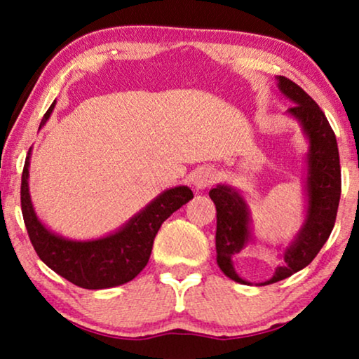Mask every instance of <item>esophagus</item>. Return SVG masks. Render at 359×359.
<instances>
[{
	"label": "esophagus",
	"instance_id": "esophagus-1",
	"mask_svg": "<svg viewBox=\"0 0 359 359\" xmlns=\"http://www.w3.org/2000/svg\"><path fill=\"white\" fill-rule=\"evenodd\" d=\"M217 178V175H215V171L212 168H201L198 173L194 175L193 178V184L196 186L198 189H204L210 186Z\"/></svg>",
	"mask_w": 359,
	"mask_h": 359
}]
</instances>
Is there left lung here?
Instances as JSON below:
<instances>
[{
	"label": "left lung",
	"instance_id": "8db88e82",
	"mask_svg": "<svg viewBox=\"0 0 359 359\" xmlns=\"http://www.w3.org/2000/svg\"><path fill=\"white\" fill-rule=\"evenodd\" d=\"M279 90L296 102L289 107V114L296 117L309 137L307 154V215L302 230L291 247L283 255V264L276 268L274 276L264 284H273L292 276L306 268L330 237L337 220L338 203L341 194L340 155L335 132L332 130L325 114L316 101L286 76H278ZM217 209V232L215 250L217 264L225 276L233 281L248 284L235 273L232 257L250 240L248 209L237 191L229 186H215L209 191Z\"/></svg>",
	"mask_w": 359,
	"mask_h": 359
}]
</instances>
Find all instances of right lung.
Listing matches in <instances>:
<instances>
[{"label": "right lung", "mask_w": 359, "mask_h": 359, "mask_svg": "<svg viewBox=\"0 0 359 359\" xmlns=\"http://www.w3.org/2000/svg\"><path fill=\"white\" fill-rule=\"evenodd\" d=\"M55 102L43 114L41 127L50 117ZM29 156L21 178V209L29 238L39 258L62 278L85 289H106L129 283L149 263L155 235L175 210L193 199L188 186L165 191L140 210L119 232L90 242H73L52 233L34 212L29 196Z\"/></svg>", "instance_id": "right-lung-1"}]
</instances>
